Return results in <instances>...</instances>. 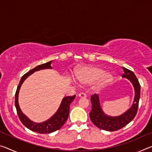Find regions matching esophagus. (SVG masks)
I'll list each match as a JSON object with an SVG mask.
<instances>
[{
  "label": "esophagus",
  "instance_id": "esophagus-1",
  "mask_svg": "<svg viewBox=\"0 0 152 152\" xmlns=\"http://www.w3.org/2000/svg\"><path fill=\"white\" fill-rule=\"evenodd\" d=\"M78 96L80 98H86V95L85 93H84V92H80V93L78 94Z\"/></svg>",
  "mask_w": 152,
  "mask_h": 152
}]
</instances>
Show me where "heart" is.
I'll return each mask as SVG.
<instances>
[{"mask_svg":"<svg viewBox=\"0 0 152 152\" xmlns=\"http://www.w3.org/2000/svg\"><path fill=\"white\" fill-rule=\"evenodd\" d=\"M76 77L82 84L93 83L92 88L95 91L103 88L112 78L111 74L99 66L83 67L76 72Z\"/></svg>","mask_w":152,"mask_h":152,"instance_id":"obj_1","label":"heart"}]
</instances>
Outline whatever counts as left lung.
<instances>
[{
  "instance_id": "obj_1",
  "label": "left lung",
  "mask_w": 152,
  "mask_h": 152,
  "mask_svg": "<svg viewBox=\"0 0 152 152\" xmlns=\"http://www.w3.org/2000/svg\"><path fill=\"white\" fill-rule=\"evenodd\" d=\"M124 73L123 78H127L132 82L135 90V97L132 106L127 111L117 117L109 116L102 110L100 104L99 94H95L91 98L92 109L90 113V118L94 125L101 129L114 132L125 127L134 119L137 112L139 101L140 98V84L135 74L128 69L123 68Z\"/></svg>"
}]
</instances>
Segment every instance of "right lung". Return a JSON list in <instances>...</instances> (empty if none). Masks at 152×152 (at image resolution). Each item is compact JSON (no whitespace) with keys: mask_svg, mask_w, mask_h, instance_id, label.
Wrapping results in <instances>:
<instances>
[{"mask_svg":"<svg viewBox=\"0 0 152 152\" xmlns=\"http://www.w3.org/2000/svg\"><path fill=\"white\" fill-rule=\"evenodd\" d=\"M51 62H52V61H48V62L45 64H41V65L36 66L35 68L29 70L28 72L24 74L22 76L21 79H20L19 85H18L17 88L16 93H15V107H16L18 116H19L20 121L29 129L39 133H50L60 129L62 127V125L65 123L66 120L68 119L69 112H70V105L71 102L74 101V99L76 97V95H74V96H72L64 97L62 99V101H61L60 106L58 109L57 112L50 119L45 121L44 122L40 123H36L35 122H33L26 115H25L23 113L19 107V102H18L19 92L22 84L23 83L24 80L28 76H30L31 74H32L33 72H35L39 71L40 70H43V69L52 68L51 66Z\"/></svg>","mask_w":152,"mask_h":152,"instance_id":"right-lung-1","label":"right lung"}]
</instances>
